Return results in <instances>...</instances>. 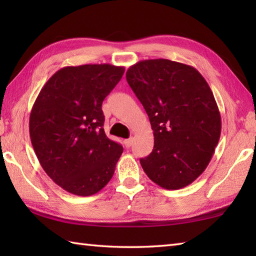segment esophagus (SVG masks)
<instances>
[{
	"label": "esophagus",
	"mask_w": 256,
	"mask_h": 256,
	"mask_svg": "<svg viewBox=\"0 0 256 256\" xmlns=\"http://www.w3.org/2000/svg\"><path fill=\"white\" fill-rule=\"evenodd\" d=\"M133 143V138H128L124 140V144H125V148H130V146L132 145Z\"/></svg>",
	"instance_id": "34e87169"
}]
</instances>
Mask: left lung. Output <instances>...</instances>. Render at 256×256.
Here are the masks:
<instances>
[{
	"label": "left lung",
	"mask_w": 256,
	"mask_h": 256,
	"mask_svg": "<svg viewBox=\"0 0 256 256\" xmlns=\"http://www.w3.org/2000/svg\"><path fill=\"white\" fill-rule=\"evenodd\" d=\"M128 84L154 131V148L140 165L152 182L180 189L208 166L221 134V116L209 84L197 69L168 59L138 62Z\"/></svg>",
	"instance_id": "left-lung-1"
}]
</instances>
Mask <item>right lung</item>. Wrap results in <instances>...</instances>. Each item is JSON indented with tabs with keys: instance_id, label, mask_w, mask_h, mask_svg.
<instances>
[{
	"instance_id": "obj_1",
	"label": "right lung",
	"mask_w": 256,
	"mask_h": 256,
	"mask_svg": "<svg viewBox=\"0 0 256 256\" xmlns=\"http://www.w3.org/2000/svg\"><path fill=\"white\" fill-rule=\"evenodd\" d=\"M123 74L124 67L108 64L62 68L32 106L30 135L37 158L70 194H96L116 170L123 148L106 135L101 106Z\"/></svg>"
}]
</instances>
